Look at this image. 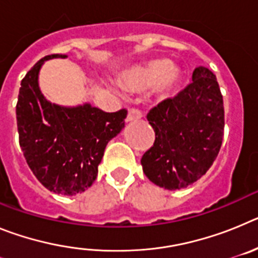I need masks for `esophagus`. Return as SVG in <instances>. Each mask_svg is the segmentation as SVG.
<instances>
[{"label":"esophagus","instance_id":"34e87169","mask_svg":"<svg viewBox=\"0 0 258 258\" xmlns=\"http://www.w3.org/2000/svg\"><path fill=\"white\" fill-rule=\"evenodd\" d=\"M140 118H142V112H141L140 109H137V108L129 109V112H127V116H126L127 122L137 121V120H140Z\"/></svg>","mask_w":258,"mask_h":258}]
</instances>
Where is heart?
<instances>
[{
  "instance_id": "obj_1",
  "label": "heart",
  "mask_w": 258,
  "mask_h": 258,
  "mask_svg": "<svg viewBox=\"0 0 258 258\" xmlns=\"http://www.w3.org/2000/svg\"><path fill=\"white\" fill-rule=\"evenodd\" d=\"M181 80L182 71L178 66L170 64L165 58H154L125 71L120 77V86L129 93L151 88L157 101H165L178 88Z\"/></svg>"
}]
</instances>
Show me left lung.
I'll return each mask as SVG.
<instances>
[{"mask_svg":"<svg viewBox=\"0 0 258 258\" xmlns=\"http://www.w3.org/2000/svg\"><path fill=\"white\" fill-rule=\"evenodd\" d=\"M155 142L141 159L146 177L159 187L179 190L206 174L223 138L225 111L214 74L199 66L192 83L147 113Z\"/></svg>","mask_w":258,"mask_h":258,"instance_id":"obj_1","label":"left lung"}]
</instances>
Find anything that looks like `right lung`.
<instances>
[{
	"label": "right lung",
	"mask_w": 258,
	"mask_h": 258,
	"mask_svg": "<svg viewBox=\"0 0 258 258\" xmlns=\"http://www.w3.org/2000/svg\"><path fill=\"white\" fill-rule=\"evenodd\" d=\"M67 58L52 54L40 59L22 80L17 103L19 143L27 164L47 190L72 197L90 187L107 143L125 126L126 109L104 112L84 103L59 106L44 97L38 75L45 61Z\"/></svg>",
	"instance_id": "add662e5"
}]
</instances>
